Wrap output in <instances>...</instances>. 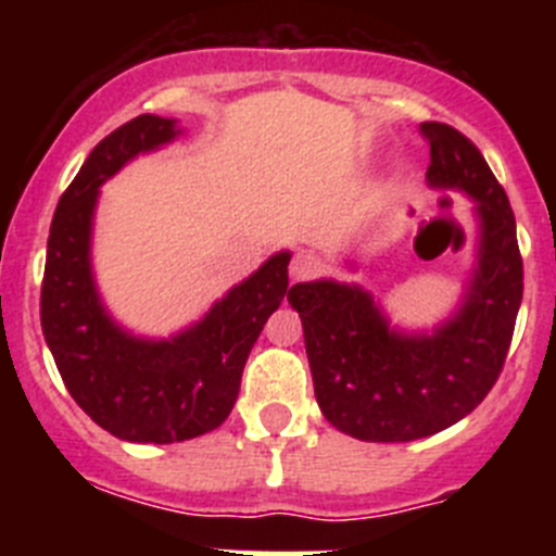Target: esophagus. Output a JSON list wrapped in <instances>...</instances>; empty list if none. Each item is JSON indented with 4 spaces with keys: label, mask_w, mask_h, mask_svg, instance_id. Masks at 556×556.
I'll return each mask as SVG.
<instances>
[{
    "label": "esophagus",
    "mask_w": 556,
    "mask_h": 556,
    "mask_svg": "<svg viewBox=\"0 0 556 556\" xmlns=\"http://www.w3.org/2000/svg\"><path fill=\"white\" fill-rule=\"evenodd\" d=\"M320 267H323L320 258L303 250V253L294 255L292 264H289V278H292V281H308V278H314V275L320 273Z\"/></svg>",
    "instance_id": "1"
}]
</instances>
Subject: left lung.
<instances>
[{"mask_svg": "<svg viewBox=\"0 0 556 556\" xmlns=\"http://www.w3.org/2000/svg\"><path fill=\"white\" fill-rule=\"evenodd\" d=\"M420 130L431 147L426 184L473 200L476 255L454 312L434 328H401L358 283L317 278L287 294L323 415L365 443L424 440L470 415L504 367L523 298L515 214L488 161L443 122Z\"/></svg>", "mask_w": 556, "mask_h": 556, "instance_id": "left-lung-1", "label": "left lung"}]
</instances>
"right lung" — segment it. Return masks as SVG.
<instances>
[{"label": "right lung", "mask_w": 556, "mask_h": 556, "mask_svg": "<svg viewBox=\"0 0 556 556\" xmlns=\"http://www.w3.org/2000/svg\"><path fill=\"white\" fill-rule=\"evenodd\" d=\"M180 132L178 119L141 113L105 136L63 191L49 228L43 339L77 406L127 443H184L223 426L255 339L289 294L292 253L281 250L172 337H139L113 320L91 264L100 186Z\"/></svg>", "instance_id": "add662e5"}]
</instances>
